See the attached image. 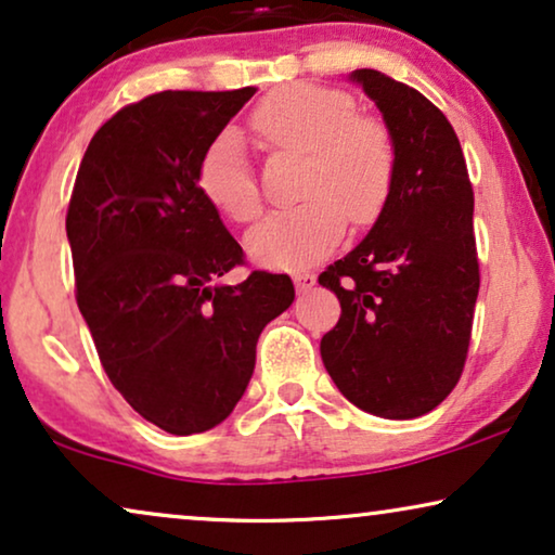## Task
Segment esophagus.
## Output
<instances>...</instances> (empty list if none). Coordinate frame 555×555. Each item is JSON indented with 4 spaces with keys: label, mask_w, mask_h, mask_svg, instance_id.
I'll use <instances>...</instances> for the list:
<instances>
[{
    "label": "esophagus",
    "mask_w": 555,
    "mask_h": 555,
    "mask_svg": "<svg viewBox=\"0 0 555 555\" xmlns=\"http://www.w3.org/2000/svg\"><path fill=\"white\" fill-rule=\"evenodd\" d=\"M313 285H315L313 272H295V287H298V291H310Z\"/></svg>",
    "instance_id": "esophagus-1"
}]
</instances>
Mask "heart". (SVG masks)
<instances>
[{"label":"heart","instance_id":"heart-1","mask_svg":"<svg viewBox=\"0 0 555 555\" xmlns=\"http://www.w3.org/2000/svg\"><path fill=\"white\" fill-rule=\"evenodd\" d=\"M253 128L270 149L306 156L298 186L306 202L249 232L247 249L257 262L302 270L338 245L348 219L369 227L382 217L397 181V143L389 126L359 113L344 90L310 82L272 90L255 105ZM196 184L232 222L249 224L262 215L260 184L237 128L215 135Z\"/></svg>","mask_w":555,"mask_h":555}]
</instances>
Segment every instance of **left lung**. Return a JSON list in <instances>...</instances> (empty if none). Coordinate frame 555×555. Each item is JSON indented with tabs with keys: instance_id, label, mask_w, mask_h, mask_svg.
I'll use <instances>...</instances> for the list:
<instances>
[{
	"instance_id": "1",
	"label": "left lung",
	"mask_w": 555,
	"mask_h": 555,
	"mask_svg": "<svg viewBox=\"0 0 555 555\" xmlns=\"http://www.w3.org/2000/svg\"><path fill=\"white\" fill-rule=\"evenodd\" d=\"M397 143V181L371 232L318 275L340 318L321 340L340 393L384 420L442 404L467 361L480 291L465 154L442 111L378 70H356Z\"/></svg>"
}]
</instances>
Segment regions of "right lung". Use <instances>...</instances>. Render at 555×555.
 I'll return each mask as SVG.
<instances>
[{
    "label": "right lung",
    "mask_w": 555,
    "mask_h": 555,
    "mask_svg": "<svg viewBox=\"0 0 555 555\" xmlns=\"http://www.w3.org/2000/svg\"><path fill=\"white\" fill-rule=\"evenodd\" d=\"M255 90H164L124 105L90 141L67 207L75 300L98 359L169 435L232 414L257 338L295 300L293 280L268 270L217 285L245 253L196 184L204 151Z\"/></svg>",
    "instance_id": "1"
}]
</instances>
